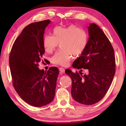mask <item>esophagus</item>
<instances>
[{
  "mask_svg": "<svg viewBox=\"0 0 126 126\" xmlns=\"http://www.w3.org/2000/svg\"><path fill=\"white\" fill-rule=\"evenodd\" d=\"M59 71H60V72H61V73H64L65 70H64V69L63 68H62V67H60V68H59Z\"/></svg>",
  "mask_w": 126,
  "mask_h": 126,
  "instance_id": "esophagus-1",
  "label": "esophagus"
}]
</instances>
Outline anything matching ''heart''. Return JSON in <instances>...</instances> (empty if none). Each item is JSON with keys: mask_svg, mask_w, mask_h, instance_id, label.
<instances>
[{"mask_svg": "<svg viewBox=\"0 0 126 126\" xmlns=\"http://www.w3.org/2000/svg\"><path fill=\"white\" fill-rule=\"evenodd\" d=\"M88 42V34L76 25L67 27H57L53 35L47 34L43 38V46L46 52L51 53L61 43V49L53 55L51 62L55 65L66 66L74 56L82 54Z\"/></svg>", "mask_w": 126, "mask_h": 126, "instance_id": "obj_1", "label": "heart"}]
</instances>
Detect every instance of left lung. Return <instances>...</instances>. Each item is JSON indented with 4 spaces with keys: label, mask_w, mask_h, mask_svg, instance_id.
Listing matches in <instances>:
<instances>
[{
    "label": "left lung",
    "mask_w": 126,
    "mask_h": 126,
    "mask_svg": "<svg viewBox=\"0 0 126 126\" xmlns=\"http://www.w3.org/2000/svg\"><path fill=\"white\" fill-rule=\"evenodd\" d=\"M89 38L84 52L76 59L73 73L68 69L65 73L72 79L71 94L78 103L91 105L103 98L110 86L115 72L114 52L103 31L94 23L88 27ZM81 69L87 70L84 75Z\"/></svg>",
    "instance_id": "8db88e82"
}]
</instances>
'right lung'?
<instances>
[{"label": "right lung", "mask_w": 126, "mask_h": 126, "mask_svg": "<svg viewBox=\"0 0 126 126\" xmlns=\"http://www.w3.org/2000/svg\"><path fill=\"white\" fill-rule=\"evenodd\" d=\"M46 20L30 24L15 40L9 56L13 84L21 98L34 107L49 104L54 99L58 68L44 71L38 68L45 50L43 38L46 28L50 24Z\"/></svg>", "instance_id": "right-lung-1"}]
</instances>
